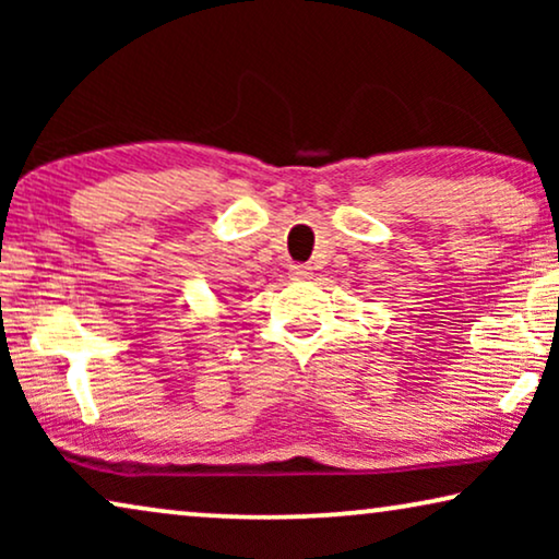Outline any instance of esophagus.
I'll list each match as a JSON object with an SVG mask.
<instances>
[{"label": "esophagus", "mask_w": 559, "mask_h": 559, "mask_svg": "<svg viewBox=\"0 0 559 559\" xmlns=\"http://www.w3.org/2000/svg\"><path fill=\"white\" fill-rule=\"evenodd\" d=\"M289 274H293L295 280H310L312 266H308V264H293V266H289Z\"/></svg>", "instance_id": "34e87169"}]
</instances>
